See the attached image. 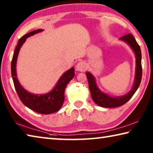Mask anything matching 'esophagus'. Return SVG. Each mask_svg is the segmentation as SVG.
Masks as SVG:
<instances>
[{
  "label": "esophagus",
  "instance_id": "obj_1",
  "mask_svg": "<svg viewBox=\"0 0 153 153\" xmlns=\"http://www.w3.org/2000/svg\"><path fill=\"white\" fill-rule=\"evenodd\" d=\"M76 69L79 71H85L87 69V65L86 63L81 61L79 62L76 65Z\"/></svg>",
  "mask_w": 153,
  "mask_h": 153
}]
</instances>
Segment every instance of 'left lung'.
<instances>
[{"label":"left lung","mask_w":153,"mask_h":153,"mask_svg":"<svg viewBox=\"0 0 153 153\" xmlns=\"http://www.w3.org/2000/svg\"><path fill=\"white\" fill-rule=\"evenodd\" d=\"M120 40L124 41L130 46L132 48L136 55V75L135 80L131 90L128 93L122 97H112L107 94H105L98 89V88L96 84V80L94 77L90 73L86 72V75L88 82L89 88L90 90V94L92 100L96 104L102 107L106 108H113L117 107L125 104L130 98L132 97L134 93L136 92L137 89L140 84L142 76V54L140 47L137 43L136 40L134 36L131 33H128L125 36L120 38Z\"/></svg>","instance_id":"8db88e82"}]
</instances>
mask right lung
I'll use <instances>...</instances> for the list:
<instances>
[{
    "instance_id": "add662e5",
    "label": "right lung",
    "mask_w": 153,
    "mask_h": 153,
    "mask_svg": "<svg viewBox=\"0 0 153 153\" xmlns=\"http://www.w3.org/2000/svg\"><path fill=\"white\" fill-rule=\"evenodd\" d=\"M43 31L38 29L33 30L22 36L18 41V44L15 49L13 56L11 61V76L13 80L14 86L19 96V99L27 107L41 114H51L55 113L60 109L63 105L65 100V89L67 84L73 79L75 76L74 68L70 69L63 74L61 78L56 83L55 87L47 94H33L25 90L17 78L16 63L18 54L23 44L26 40V38Z\"/></svg>"
}]
</instances>
